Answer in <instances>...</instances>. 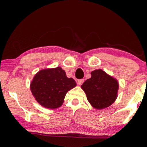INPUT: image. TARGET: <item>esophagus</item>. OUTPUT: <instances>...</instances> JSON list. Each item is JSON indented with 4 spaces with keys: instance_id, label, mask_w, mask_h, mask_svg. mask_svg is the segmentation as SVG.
Masks as SVG:
<instances>
[{
    "instance_id": "esophagus-1",
    "label": "esophagus",
    "mask_w": 147,
    "mask_h": 147,
    "mask_svg": "<svg viewBox=\"0 0 147 147\" xmlns=\"http://www.w3.org/2000/svg\"><path fill=\"white\" fill-rule=\"evenodd\" d=\"M84 79H79V80L77 81V84H78L79 85H82V84L84 83Z\"/></svg>"
}]
</instances>
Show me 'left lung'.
<instances>
[{
  "mask_svg": "<svg viewBox=\"0 0 147 147\" xmlns=\"http://www.w3.org/2000/svg\"><path fill=\"white\" fill-rule=\"evenodd\" d=\"M91 77L82 85L87 99L94 109H105L113 104L117 97V80L102 69L91 72Z\"/></svg>",
  "mask_w": 147,
  "mask_h": 147,
  "instance_id": "left-lung-1",
  "label": "left lung"
}]
</instances>
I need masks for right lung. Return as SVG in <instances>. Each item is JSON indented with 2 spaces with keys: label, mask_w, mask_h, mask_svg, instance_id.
I'll return each mask as SVG.
<instances>
[{
  "label": "right lung",
  "mask_w": 147,
  "mask_h": 147,
  "mask_svg": "<svg viewBox=\"0 0 147 147\" xmlns=\"http://www.w3.org/2000/svg\"><path fill=\"white\" fill-rule=\"evenodd\" d=\"M76 86L73 79L67 77L63 69L57 67L37 72L30 84V90L40 105L55 109L62 106L67 92Z\"/></svg>",
  "instance_id": "obj_1"
}]
</instances>
